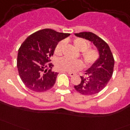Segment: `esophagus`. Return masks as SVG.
<instances>
[{"instance_id": "1", "label": "esophagus", "mask_w": 130, "mask_h": 130, "mask_svg": "<svg viewBox=\"0 0 130 130\" xmlns=\"http://www.w3.org/2000/svg\"><path fill=\"white\" fill-rule=\"evenodd\" d=\"M67 73H68V74L69 75V76H70V77H73V76L75 75V73L73 72H68Z\"/></svg>"}]
</instances>
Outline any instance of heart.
<instances>
[{"label":"heart","mask_w":130,"mask_h":130,"mask_svg":"<svg viewBox=\"0 0 130 130\" xmlns=\"http://www.w3.org/2000/svg\"><path fill=\"white\" fill-rule=\"evenodd\" d=\"M75 48L81 53V57L86 65H90L94 64L99 58V53L97 50L88 48L89 44L84 39L76 38L72 41ZM64 42L61 41L57 44L55 48V53L60 55L62 52ZM57 69L61 71L73 72L80 70L82 68V63L80 60H71L67 58H60L56 61Z\"/></svg>","instance_id":"b5f03b06"}]
</instances>
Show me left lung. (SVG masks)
Returning a JSON list of instances; mask_svg holds the SVG:
<instances>
[{
	"label": "left lung",
	"instance_id": "left-lung-1",
	"mask_svg": "<svg viewBox=\"0 0 130 130\" xmlns=\"http://www.w3.org/2000/svg\"><path fill=\"white\" fill-rule=\"evenodd\" d=\"M75 35L91 41L99 51V59L85 72L84 76H80V84L74 86L75 89L82 95H94L101 91L112 77L115 65L113 55L107 43L95 34L82 32Z\"/></svg>",
	"mask_w": 130,
	"mask_h": 130
}]
</instances>
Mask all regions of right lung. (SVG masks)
<instances>
[{"mask_svg":"<svg viewBox=\"0 0 130 130\" xmlns=\"http://www.w3.org/2000/svg\"><path fill=\"white\" fill-rule=\"evenodd\" d=\"M69 36V33L44 29L32 33L22 43L17 67L21 79L29 89L41 92L53 87L58 73L52 71L50 57L58 43Z\"/></svg>","mask_w":130,"mask_h":130,"instance_id":"right-lung-1","label":"right lung"}]
</instances>
